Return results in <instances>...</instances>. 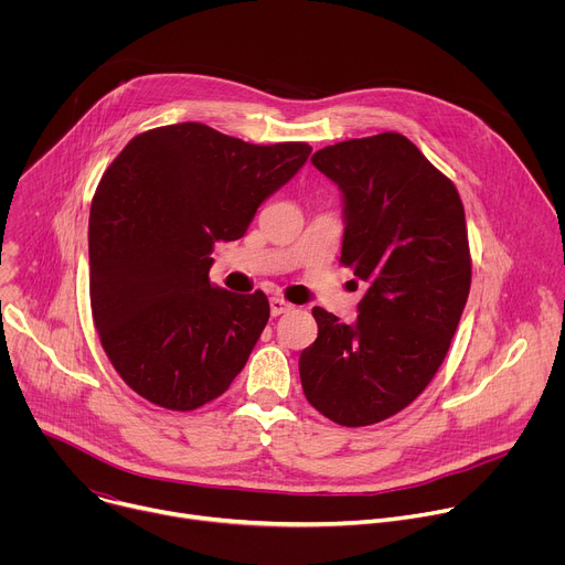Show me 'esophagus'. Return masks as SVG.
Masks as SVG:
<instances>
[{
    "label": "esophagus",
    "mask_w": 565,
    "mask_h": 565,
    "mask_svg": "<svg viewBox=\"0 0 565 565\" xmlns=\"http://www.w3.org/2000/svg\"><path fill=\"white\" fill-rule=\"evenodd\" d=\"M292 308V303H288L286 299H281V297H270V312L277 317V315H281V312H288Z\"/></svg>",
    "instance_id": "1"
}]
</instances>
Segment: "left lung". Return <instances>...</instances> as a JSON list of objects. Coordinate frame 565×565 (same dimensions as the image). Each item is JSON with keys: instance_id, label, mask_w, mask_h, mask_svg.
I'll use <instances>...</instances> for the list:
<instances>
[{"instance_id": "1", "label": "left lung", "mask_w": 565, "mask_h": 565, "mask_svg": "<svg viewBox=\"0 0 565 565\" xmlns=\"http://www.w3.org/2000/svg\"><path fill=\"white\" fill-rule=\"evenodd\" d=\"M312 166L342 194V264L366 281L358 319L312 308L301 351L310 405L344 427L391 418L443 364L471 284L465 210L454 183L402 134L329 145Z\"/></svg>"}]
</instances>
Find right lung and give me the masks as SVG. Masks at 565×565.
<instances>
[{
	"label": "right lung",
	"mask_w": 565,
	"mask_h": 565,
	"mask_svg": "<svg viewBox=\"0 0 565 565\" xmlns=\"http://www.w3.org/2000/svg\"><path fill=\"white\" fill-rule=\"evenodd\" d=\"M310 151L179 122L131 138L109 166L89 214V292L103 349L138 395L192 412L246 366L268 297L214 286L210 253L246 234Z\"/></svg>",
	"instance_id": "obj_1"
}]
</instances>
